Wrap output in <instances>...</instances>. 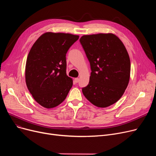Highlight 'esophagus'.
Returning <instances> with one entry per match:
<instances>
[{
  "label": "esophagus",
  "mask_w": 156,
  "mask_h": 156,
  "mask_svg": "<svg viewBox=\"0 0 156 156\" xmlns=\"http://www.w3.org/2000/svg\"><path fill=\"white\" fill-rule=\"evenodd\" d=\"M74 81H75V82L76 83H77L78 81H79V78H75V80H74Z\"/></svg>",
  "instance_id": "1"
}]
</instances>
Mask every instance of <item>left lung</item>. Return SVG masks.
<instances>
[{
  "instance_id": "1",
  "label": "left lung",
  "mask_w": 156,
  "mask_h": 156,
  "mask_svg": "<svg viewBox=\"0 0 156 156\" xmlns=\"http://www.w3.org/2000/svg\"><path fill=\"white\" fill-rule=\"evenodd\" d=\"M80 42L92 71L83 94L97 107L107 108L119 100L128 85L131 64L128 52L112 34L83 35Z\"/></svg>"
}]
</instances>
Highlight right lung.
<instances>
[{"instance_id": "1", "label": "right lung", "mask_w": 156, "mask_h": 156, "mask_svg": "<svg viewBox=\"0 0 156 156\" xmlns=\"http://www.w3.org/2000/svg\"><path fill=\"white\" fill-rule=\"evenodd\" d=\"M78 35L47 32L33 45L28 54L25 80L37 102L51 109L61 104L73 86L66 75V55Z\"/></svg>"}]
</instances>
